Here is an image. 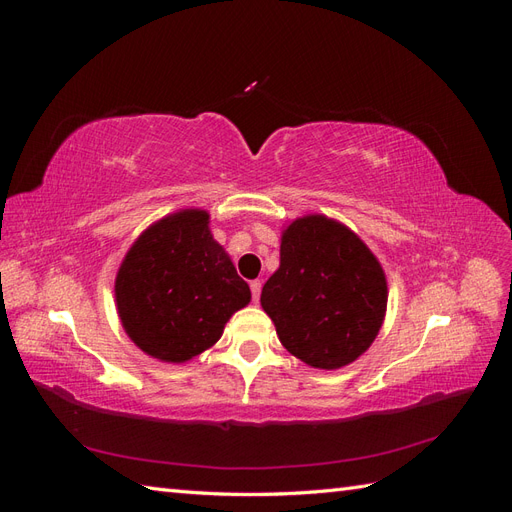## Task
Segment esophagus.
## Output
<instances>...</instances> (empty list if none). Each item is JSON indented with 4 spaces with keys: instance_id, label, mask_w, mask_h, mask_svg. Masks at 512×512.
<instances>
[{
    "instance_id": "esophagus-1",
    "label": "esophagus",
    "mask_w": 512,
    "mask_h": 512,
    "mask_svg": "<svg viewBox=\"0 0 512 512\" xmlns=\"http://www.w3.org/2000/svg\"><path fill=\"white\" fill-rule=\"evenodd\" d=\"M250 288H252V299H254V303H258V299H260V290H262V284H260V280H254V282H250Z\"/></svg>"
}]
</instances>
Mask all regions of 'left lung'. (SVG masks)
Instances as JSON below:
<instances>
[{
	"mask_svg": "<svg viewBox=\"0 0 512 512\" xmlns=\"http://www.w3.org/2000/svg\"><path fill=\"white\" fill-rule=\"evenodd\" d=\"M386 301L380 260L346 224L309 213L284 226L260 305L292 356L316 369L354 363L380 333Z\"/></svg>",
	"mask_w": 512,
	"mask_h": 512,
	"instance_id": "1",
	"label": "left lung"
}]
</instances>
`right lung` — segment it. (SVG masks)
Returning <instances> with one entry per match:
<instances>
[{
	"label": "right lung",
	"instance_id": "obj_1",
	"mask_svg": "<svg viewBox=\"0 0 512 512\" xmlns=\"http://www.w3.org/2000/svg\"><path fill=\"white\" fill-rule=\"evenodd\" d=\"M250 299L205 209H179L145 228L115 277L123 331L162 363H188L209 350Z\"/></svg>",
	"mask_w": 512,
	"mask_h": 512
}]
</instances>
